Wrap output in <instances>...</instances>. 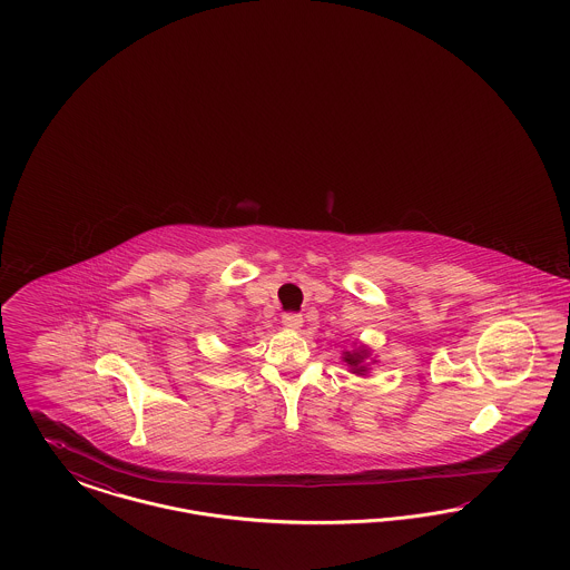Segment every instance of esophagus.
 I'll return each instance as SVG.
<instances>
[{
  "label": "esophagus",
  "instance_id": "34e87169",
  "mask_svg": "<svg viewBox=\"0 0 570 570\" xmlns=\"http://www.w3.org/2000/svg\"><path fill=\"white\" fill-rule=\"evenodd\" d=\"M282 325L286 326V328H298V326L303 325V316L297 314V312H286L284 316H282Z\"/></svg>",
  "mask_w": 570,
  "mask_h": 570
}]
</instances>
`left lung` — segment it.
<instances>
[{
	"instance_id": "1",
	"label": "left lung",
	"mask_w": 570,
	"mask_h": 570,
	"mask_svg": "<svg viewBox=\"0 0 570 570\" xmlns=\"http://www.w3.org/2000/svg\"><path fill=\"white\" fill-rule=\"evenodd\" d=\"M365 356H367V353H365V351H361V353L353 354L346 353V356H344V361H346L348 365H353V370L354 372H356V374H361V372H365V367L361 365Z\"/></svg>"
}]
</instances>
